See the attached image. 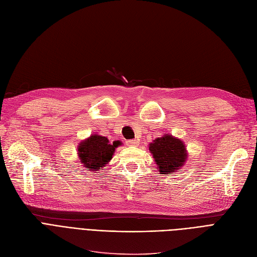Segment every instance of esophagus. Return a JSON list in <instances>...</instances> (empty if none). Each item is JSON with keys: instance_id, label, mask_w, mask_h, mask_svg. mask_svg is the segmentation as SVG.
Segmentation results:
<instances>
[{"instance_id": "obj_1", "label": "esophagus", "mask_w": 257, "mask_h": 257, "mask_svg": "<svg viewBox=\"0 0 257 257\" xmlns=\"http://www.w3.org/2000/svg\"><path fill=\"white\" fill-rule=\"evenodd\" d=\"M126 144L128 146H138L139 145V141L138 140H129L126 142Z\"/></svg>"}]
</instances>
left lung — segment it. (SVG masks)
Instances as JSON below:
<instances>
[{"instance_id":"8db88e82","label":"left lung","mask_w":257,"mask_h":257,"mask_svg":"<svg viewBox=\"0 0 257 257\" xmlns=\"http://www.w3.org/2000/svg\"><path fill=\"white\" fill-rule=\"evenodd\" d=\"M149 150L155 158L160 173L163 175L180 170L187 158L183 142L170 135L156 139L149 144Z\"/></svg>"}]
</instances>
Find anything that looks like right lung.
I'll return each mask as SVG.
<instances>
[{"label": "right lung", "instance_id": "add662e5", "mask_svg": "<svg viewBox=\"0 0 257 257\" xmlns=\"http://www.w3.org/2000/svg\"><path fill=\"white\" fill-rule=\"evenodd\" d=\"M118 145H120L118 141L109 143L107 138L93 135L88 140L81 142L78 146L80 162L83 163L84 167L96 172L112 159L114 151Z\"/></svg>", "mask_w": 257, "mask_h": 257}]
</instances>
